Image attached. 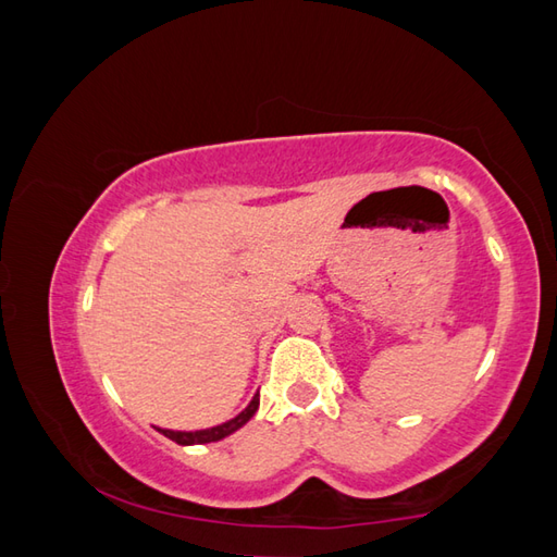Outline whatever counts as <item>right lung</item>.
<instances>
[{"mask_svg":"<svg viewBox=\"0 0 557 557\" xmlns=\"http://www.w3.org/2000/svg\"><path fill=\"white\" fill-rule=\"evenodd\" d=\"M258 403H260V394L253 396V400L248 403V408L244 412H238V416L234 420H228L224 424H216V428H210V430H200V432H173V430H159L163 437L173 440L176 444H183V446H190V444H207V442H220L224 437H228V434L236 432L238 428H244V424L256 416L258 410Z\"/></svg>","mask_w":557,"mask_h":557,"instance_id":"obj_1","label":"right lung"}]
</instances>
